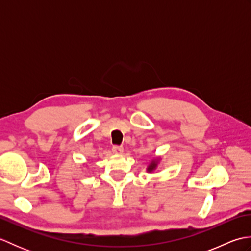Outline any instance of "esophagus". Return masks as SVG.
I'll use <instances>...</instances> for the list:
<instances>
[{
	"label": "esophagus",
	"mask_w": 251,
	"mask_h": 251,
	"mask_svg": "<svg viewBox=\"0 0 251 251\" xmlns=\"http://www.w3.org/2000/svg\"><path fill=\"white\" fill-rule=\"evenodd\" d=\"M112 152H113L114 154H122L123 152H124V148H123L122 146H113L112 147Z\"/></svg>",
	"instance_id": "1"
}]
</instances>
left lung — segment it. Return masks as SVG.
Here are the masks:
<instances>
[{
	"instance_id": "8db88e82",
	"label": "left lung",
	"mask_w": 251,
	"mask_h": 251,
	"mask_svg": "<svg viewBox=\"0 0 251 251\" xmlns=\"http://www.w3.org/2000/svg\"><path fill=\"white\" fill-rule=\"evenodd\" d=\"M159 162H161V157H155V158H153L152 161H151L150 163H149V165H148V167H147V172H148V173H152V172H154V170H155V169L157 168Z\"/></svg>"
}]
</instances>
